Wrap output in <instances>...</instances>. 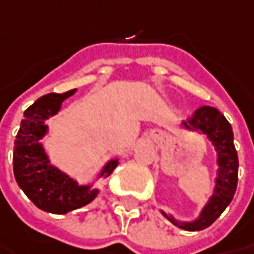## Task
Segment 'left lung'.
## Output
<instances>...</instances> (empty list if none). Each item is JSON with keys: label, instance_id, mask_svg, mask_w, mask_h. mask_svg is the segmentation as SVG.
<instances>
[{"label": "left lung", "instance_id": "obj_1", "mask_svg": "<svg viewBox=\"0 0 254 254\" xmlns=\"http://www.w3.org/2000/svg\"><path fill=\"white\" fill-rule=\"evenodd\" d=\"M183 127L186 130L200 132L212 142L217 153V173L215 179V189L207 203L204 204L199 216L192 222H181L176 220L172 215L165 213L169 222L175 226L185 230H203L209 227L219 216L223 213L229 203L232 202L237 188V169L239 159L237 152L233 143V130L227 119L222 115L216 108L202 106L194 111L188 121H183Z\"/></svg>", "mask_w": 254, "mask_h": 254}]
</instances>
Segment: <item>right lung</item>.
Wrapping results in <instances>:
<instances>
[{
	"mask_svg": "<svg viewBox=\"0 0 254 254\" xmlns=\"http://www.w3.org/2000/svg\"><path fill=\"white\" fill-rule=\"evenodd\" d=\"M75 92L76 89H72L65 94H48L37 99L24 112L14 142L12 163L18 186L41 210L57 215H65L91 203L99 193V189H94L92 185H78L73 178L51 165L41 142L48 133L45 121L57 115L62 102ZM118 159L108 160L98 179L108 178L118 166Z\"/></svg>",
	"mask_w": 254,
	"mask_h": 254,
	"instance_id": "obj_1",
	"label": "right lung"
}]
</instances>
